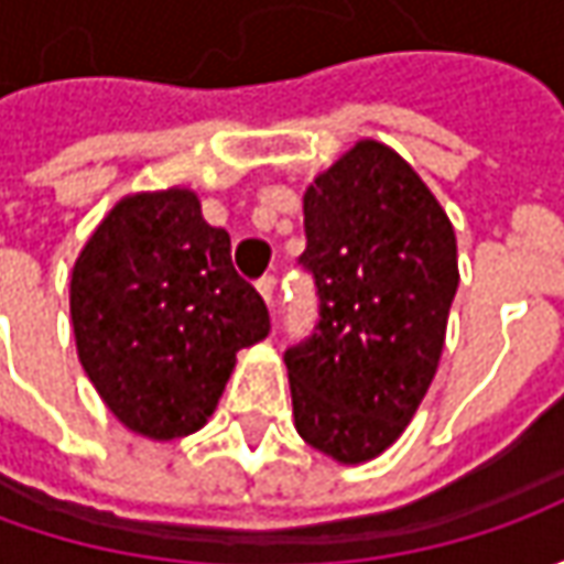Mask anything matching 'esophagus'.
<instances>
[{
	"label": "esophagus",
	"mask_w": 564,
	"mask_h": 564,
	"mask_svg": "<svg viewBox=\"0 0 564 564\" xmlns=\"http://www.w3.org/2000/svg\"><path fill=\"white\" fill-rule=\"evenodd\" d=\"M257 289H260V294H263V301L272 304V301H275V275H263V279L257 282Z\"/></svg>",
	"instance_id": "34e87169"
}]
</instances>
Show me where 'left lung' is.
<instances>
[{
	"label": "left lung",
	"mask_w": 564,
	"mask_h": 564,
	"mask_svg": "<svg viewBox=\"0 0 564 564\" xmlns=\"http://www.w3.org/2000/svg\"><path fill=\"white\" fill-rule=\"evenodd\" d=\"M304 235L319 319L285 351L294 426L360 465L399 440L433 382L458 292L455 231L399 153L360 141L307 187Z\"/></svg>",
	"instance_id": "1"
}]
</instances>
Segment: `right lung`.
Here are the masks:
<instances>
[{
    "instance_id": "right-lung-1",
    "label": "right lung",
    "mask_w": 564,
    "mask_h": 564,
    "mask_svg": "<svg viewBox=\"0 0 564 564\" xmlns=\"http://www.w3.org/2000/svg\"><path fill=\"white\" fill-rule=\"evenodd\" d=\"M77 358L109 411L150 440L200 430L235 355L270 333V311L231 267V238L197 194L124 197L72 272Z\"/></svg>"
}]
</instances>
